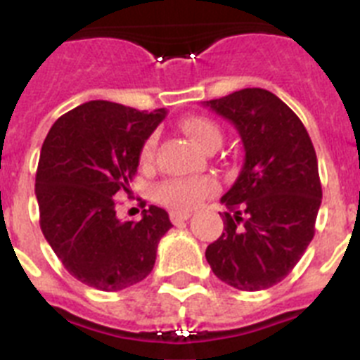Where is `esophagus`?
Returning <instances> with one entry per match:
<instances>
[{
  "instance_id": "esophagus-1",
  "label": "esophagus",
  "mask_w": 360,
  "mask_h": 360,
  "mask_svg": "<svg viewBox=\"0 0 360 360\" xmlns=\"http://www.w3.org/2000/svg\"><path fill=\"white\" fill-rule=\"evenodd\" d=\"M169 218H171V221H173L174 225H180V224H184V221H186V219H189L191 218V212H180V211H173L169 214Z\"/></svg>"
}]
</instances>
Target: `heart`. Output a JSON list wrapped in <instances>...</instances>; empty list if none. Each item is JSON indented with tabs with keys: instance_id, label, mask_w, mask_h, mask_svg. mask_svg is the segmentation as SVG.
<instances>
[{
	"instance_id": "obj_1",
	"label": "heart",
	"mask_w": 360,
	"mask_h": 360,
	"mask_svg": "<svg viewBox=\"0 0 360 360\" xmlns=\"http://www.w3.org/2000/svg\"><path fill=\"white\" fill-rule=\"evenodd\" d=\"M182 129L195 141L196 146L202 149H209L211 146H218L221 142V129L214 120L202 115L187 117L182 120ZM157 148V139L149 136L144 142L141 151V164H151L153 155ZM218 186L212 178H169L155 187V198L173 211H189L198 205L203 198L216 193Z\"/></svg>"
}]
</instances>
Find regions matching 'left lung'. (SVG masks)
I'll use <instances>...</instances> for the list:
<instances>
[{"label":"left lung","mask_w":360,"mask_h":360,"mask_svg":"<svg viewBox=\"0 0 360 360\" xmlns=\"http://www.w3.org/2000/svg\"><path fill=\"white\" fill-rule=\"evenodd\" d=\"M205 106L236 126L245 148L240 176L221 196L224 232L205 257L231 287L265 290L290 274L316 234L323 198L316 149L272 91L245 88Z\"/></svg>","instance_id":"left-lung-1"}]
</instances>
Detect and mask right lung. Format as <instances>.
Here are the masks:
<instances>
[{"label":"right lung","instance_id":"obj_1","mask_svg":"<svg viewBox=\"0 0 360 360\" xmlns=\"http://www.w3.org/2000/svg\"><path fill=\"white\" fill-rule=\"evenodd\" d=\"M165 110L90 101L53 122L36 173L39 225L65 269L97 290L117 292L148 278L160 238L173 225L149 205L141 221H120L117 200L129 195L148 136Z\"/></svg>","mask_w":360,"mask_h":360}]
</instances>
